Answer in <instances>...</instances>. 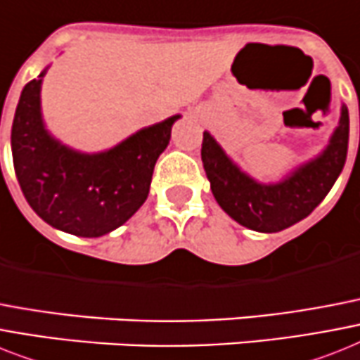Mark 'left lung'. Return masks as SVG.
<instances>
[{
  "label": "left lung",
  "instance_id": "8db88e82",
  "mask_svg": "<svg viewBox=\"0 0 360 360\" xmlns=\"http://www.w3.org/2000/svg\"><path fill=\"white\" fill-rule=\"evenodd\" d=\"M347 139L349 114L342 105L326 150L277 183H259L242 172L209 131L203 133L201 160L218 205L233 220L259 233H277L307 218L322 203L344 168Z\"/></svg>",
  "mask_w": 360,
  "mask_h": 360
}]
</instances>
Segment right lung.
I'll list each match as a JSON object with an SVG mask.
<instances>
[{"label": "right lung", "mask_w": 360, "mask_h": 360, "mask_svg": "<svg viewBox=\"0 0 360 360\" xmlns=\"http://www.w3.org/2000/svg\"><path fill=\"white\" fill-rule=\"evenodd\" d=\"M48 68L22 90L11 148L14 172L31 209L55 229L84 238L124 226L150 194L159 155L179 114L144 127L99 153L64 146L44 125L40 89Z\"/></svg>", "instance_id": "1"}]
</instances>
